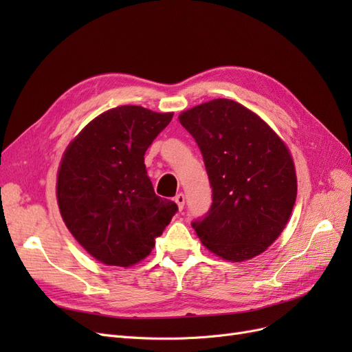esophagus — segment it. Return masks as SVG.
Segmentation results:
<instances>
[{"label":"esophagus","mask_w":352,"mask_h":352,"mask_svg":"<svg viewBox=\"0 0 352 352\" xmlns=\"http://www.w3.org/2000/svg\"><path fill=\"white\" fill-rule=\"evenodd\" d=\"M175 202L177 204V208L182 211L184 210V207H185V195L184 194H177L176 197H175Z\"/></svg>","instance_id":"1"}]
</instances>
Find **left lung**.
Wrapping results in <instances>:
<instances>
[{
  "label": "left lung",
  "instance_id": "left-lung-1",
  "mask_svg": "<svg viewBox=\"0 0 352 352\" xmlns=\"http://www.w3.org/2000/svg\"><path fill=\"white\" fill-rule=\"evenodd\" d=\"M179 122L199 146L212 190L208 212L192 221L198 238L228 261L264 252L285 229L296 199L287 146L257 114L226 98L184 111Z\"/></svg>",
  "mask_w": 352,
  "mask_h": 352
}]
</instances>
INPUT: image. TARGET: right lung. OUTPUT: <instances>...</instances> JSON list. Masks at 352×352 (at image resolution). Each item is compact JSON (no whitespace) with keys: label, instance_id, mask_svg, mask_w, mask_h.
Masks as SVG:
<instances>
[{"label":"right lung","instance_id":"1","mask_svg":"<svg viewBox=\"0 0 352 352\" xmlns=\"http://www.w3.org/2000/svg\"><path fill=\"white\" fill-rule=\"evenodd\" d=\"M173 113L122 105L83 127L61 158L57 199L67 229L94 258L129 267L144 260L176 214L157 197L144 155Z\"/></svg>","mask_w":352,"mask_h":352}]
</instances>
